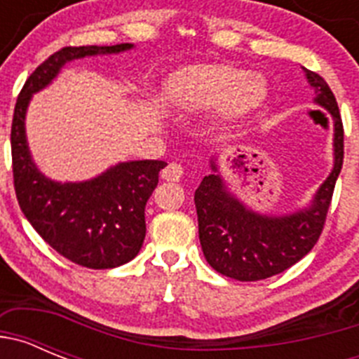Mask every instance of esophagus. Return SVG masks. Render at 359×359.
Returning <instances> with one entry per match:
<instances>
[{
    "label": "esophagus",
    "mask_w": 359,
    "mask_h": 359,
    "mask_svg": "<svg viewBox=\"0 0 359 359\" xmlns=\"http://www.w3.org/2000/svg\"><path fill=\"white\" fill-rule=\"evenodd\" d=\"M183 174H185V170H183L182 165L177 163H169L161 170V177H163L165 182H180Z\"/></svg>",
    "instance_id": "34e87169"
}]
</instances>
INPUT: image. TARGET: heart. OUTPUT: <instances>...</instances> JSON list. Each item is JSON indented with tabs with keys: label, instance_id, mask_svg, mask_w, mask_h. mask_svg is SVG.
Masks as SVG:
<instances>
[{
	"label": "heart",
	"instance_id": "heart-1",
	"mask_svg": "<svg viewBox=\"0 0 359 359\" xmlns=\"http://www.w3.org/2000/svg\"><path fill=\"white\" fill-rule=\"evenodd\" d=\"M264 84L255 75L224 65L185 68L165 84V98L174 107L203 109L217 104V118L233 122L252 113L264 98Z\"/></svg>",
	"mask_w": 359,
	"mask_h": 359
}]
</instances>
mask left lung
<instances>
[{
    "instance_id": "obj_1",
    "label": "left lung",
    "mask_w": 359,
    "mask_h": 359,
    "mask_svg": "<svg viewBox=\"0 0 359 359\" xmlns=\"http://www.w3.org/2000/svg\"><path fill=\"white\" fill-rule=\"evenodd\" d=\"M302 69L315 91L313 102L332 118V169L306 207L287 214H262L228 189L217 165V154L212 156V174L203 177L194 203L205 259L224 277L253 282L282 273L306 257L322 233L344 163V126L327 82L318 73Z\"/></svg>"
}]
</instances>
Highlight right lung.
Wrapping results in <instances>:
<instances>
[{"mask_svg": "<svg viewBox=\"0 0 359 359\" xmlns=\"http://www.w3.org/2000/svg\"><path fill=\"white\" fill-rule=\"evenodd\" d=\"M133 48L131 43L66 46L37 66L15 102L11 144L19 207L57 253L84 268H116L138 255L145 239V205L167 163L161 160L120 161L91 180L55 182L41 172L32 158L27 111L32 97L48 88L68 62Z\"/></svg>", "mask_w": 359, "mask_h": 359, "instance_id": "1", "label": "right lung"}]
</instances>
